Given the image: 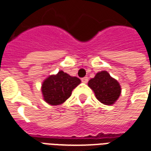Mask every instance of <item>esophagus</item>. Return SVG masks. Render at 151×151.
I'll use <instances>...</instances> for the list:
<instances>
[{
	"label": "esophagus",
	"mask_w": 151,
	"mask_h": 151,
	"mask_svg": "<svg viewBox=\"0 0 151 151\" xmlns=\"http://www.w3.org/2000/svg\"><path fill=\"white\" fill-rule=\"evenodd\" d=\"M88 81V77H85V78H81V81L83 82V83H87Z\"/></svg>",
	"instance_id": "1"
}]
</instances>
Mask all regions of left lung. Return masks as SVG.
<instances>
[{
    "instance_id": "left-lung-1",
    "label": "left lung",
    "mask_w": 151,
    "mask_h": 151,
    "mask_svg": "<svg viewBox=\"0 0 151 151\" xmlns=\"http://www.w3.org/2000/svg\"><path fill=\"white\" fill-rule=\"evenodd\" d=\"M88 86L93 90L100 102L104 104H112L121 93V88L119 82L110 76L107 71H101L89 80Z\"/></svg>"
}]
</instances>
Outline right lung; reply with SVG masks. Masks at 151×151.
<instances>
[{"instance_id":"1","label":"right lung","mask_w":151,"mask_h":151,"mask_svg":"<svg viewBox=\"0 0 151 151\" xmlns=\"http://www.w3.org/2000/svg\"><path fill=\"white\" fill-rule=\"evenodd\" d=\"M81 83L77 77H71L63 71L50 76L42 83V93L45 101L51 105H58L65 102L72 91Z\"/></svg>"}]
</instances>
